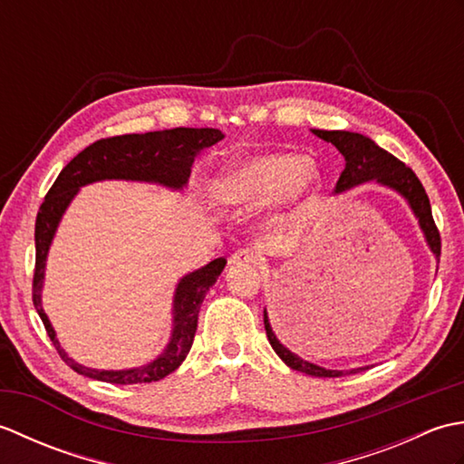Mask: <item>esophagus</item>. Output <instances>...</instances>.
I'll return each instance as SVG.
<instances>
[{
	"instance_id": "34e87169",
	"label": "esophagus",
	"mask_w": 464,
	"mask_h": 464,
	"mask_svg": "<svg viewBox=\"0 0 464 464\" xmlns=\"http://www.w3.org/2000/svg\"><path fill=\"white\" fill-rule=\"evenodd\" d=\"M257 261H259V255L251 249H237L229 257L231 265H255Z\"/></svg>"
}]
</instances>
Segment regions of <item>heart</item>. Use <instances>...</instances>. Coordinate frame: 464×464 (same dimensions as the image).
<instances>
[{"label": "heart", "instance_id": "heart-1", "mask_svg": "<svg viewBox=\"0 0 464 464\" xmlns=\"http://www.w3.org/2000/svg\"><path fill=\"white\" fill-rule=\"evenodd\" d=\"M321 171L299 153H265L231 165L213 183V193L225 205L257 209L277 201L299 205L321 187Z\"/></svg>", "mask_w": 464, "mask_h": 464}]
</instances>
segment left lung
<instances>
[{"label":"left lung","mask_w":464,"mask_h":464,"mask_svg":"<svg viewBox=\"0 0 464 464\" xmlns=\"http://www.w3.org/2000/svg\"><path fill=\"white\" fill-rule=\"evenodd\" d=\"M313 133L327 143H333L344 157V169L339 177L337 187H334V193H343L351 189V187H357L367 181H374L379 185L389 187L392 191H397L399 195L405 197L412 213H415V217L419 219V225L422 233H425V239L432 255H435L437 259L440 257V235L435 225V219H432L429 195L411 167L399 161L395 155L384 151L382 147H379L372 140H369V137H364L361 133L324 131V130H313ZM263 321H265V331H267V339L271 343V347L279 354L281 361L295 371L311 374V377H329V379L364 371V367L353 369V371H334V369H324V367H319V364L304 361L299 357V354L291 353L285 344H281L277 334H275L271 329L267 309L263 311Z\"/></svg>","instance_id":"obj_1"}]
</instances>
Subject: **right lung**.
I'll return each instance as SVG.
<instances>
[{"mask_svg": "<svg viewBox=\"0 0 464 464\" xmlns=\"http://www.w3.org/2000/svg\"><path fill=\"white\" fill-rule=\"evenodd\" d=\"M223 133L211 127H175L165 131L150 133H130L107 137L92 143L90 147L75 155L62 173L57 175L52 189L39 207L35 219V273H34V304L44 327L69 367L75 372L95 381H105L113 384H135L160 381L171 374L185 361L189 353L197 331V317H199L201 303L207 291L213 287L217 277L225 269L227 259H213L209 265L197 269L177 283L173 297V329L171 339L160 357L141 367L123 371H100L90 369L75 362L59 344L55 331L49 323L42 304V289L45 279V261L49 247L55 237L57 225L69 203L80 191V187L103 179H125V181H145L157 183L169 189H183L189 181L191 167L197 153L205 147H211L223 140Z\"/></svg>", "mask_w": 464, "mask_h": 464, "instance_id": "right-lung-1", "label": "right lung"}]
</instances>
